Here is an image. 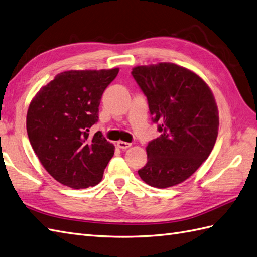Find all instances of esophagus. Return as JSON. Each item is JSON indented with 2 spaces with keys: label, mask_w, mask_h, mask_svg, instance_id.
Here are the masks:
<instances>
[{
  "label": "esophagus",
  "mask_w": 257,
  "mask_h": 257,
  "mask_svg": "<svg viewBox=\"0 0 257 257\" xmlns=\"http://www.w3.org/2000/svg\"><path fill=\"white\" fill-rule=\"evenodd\" d=\"M130 146H131V143H129V142H124V141H118L117 142V147L122 149V150H126V149L130 148Z\"/></svg>",
  "instance_id": "34e87169"
}]
</instances>
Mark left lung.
<instances>
[{"mask_svg": "<svg viewBox=\"0 0 257 257\" xmlns=\"http://www.w3.org/2000/svg\"><path fill=\"white\" fill-rule=\"evenodd\" d=\"M131 74L161 133L148 143V162L138 174L152 187L174 186L194 174L216 143L219 116L213 94L199 75L174 63L138 65Z\"/></svg>", "mask_w": 257, "mask_h": 257, "instance_id": "8db88e82", "label": "left lung"}]
</instances>
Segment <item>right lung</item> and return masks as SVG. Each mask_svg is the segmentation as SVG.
Masks as SVG:
<instances>
[{
  "mask_svg": "<svg viewBox=\"0 0 257 257\" xmlns=\"http://www.w3.org/2000/svg\"><path fill=\"white\" fill-rule=\"evenodd\" d=\"M119 69L71 70L55 76L35 95L27 111L29 142L46 171L65 186L97 185L115 147L89 128L98 121V106Z\"/></svg>",
  "mask_w": 257,
  "mask_h": 257,
  "instance_id": "right-lung-1",
  "label": "right lung"
}]
</instances>
